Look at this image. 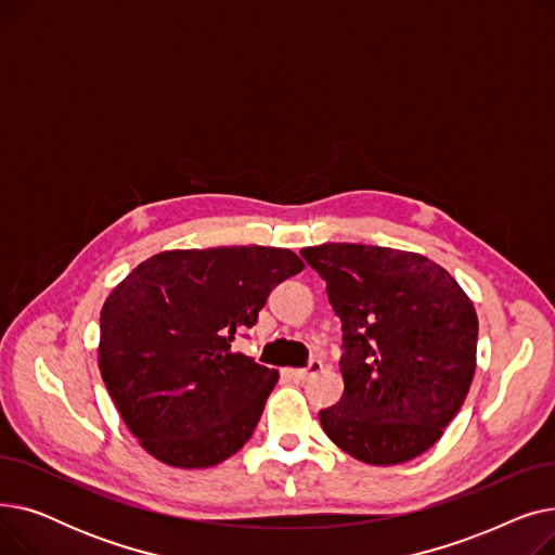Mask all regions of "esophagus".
Returning a JSON list of instances; mask_svg holds the SVG:
<instances>
[{
    "label": "esophagus",
    "instance_id": "esophagus-1",
    "mask_svg": "<svg viewBox=\"0 0 555 555\" xmlns=\"http://www.w3.org/2000/svg\"><path fill=\"white\" fill-rule=\"evenodd\" d=\"M322 369H324V364H322V362H319V360H312L306 369H289V371H287V375L293 377V380H297V383H306L308 377H312L314 373H319Z\"/></svg>",
    "mask_w": 555,
    "mask_h": 555
}]
</instances>
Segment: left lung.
Here are the masks:
<instances>
[{"mask_svg":"<svg viewBox=\"0 0 555 555\" xmlns=\"http://www.w3.org/2000/svg\"><path fill=\"white\" fill-rule=\"evenodd\" d=\"M341 322L344 396L319 412L328 439L371 465L412 461L468 396L479 319L439 262L391 247L301 249Z\"/></svg>","mask_w":555,"mask_h":555,"instance_id":"left-lung-1","label":"left lung"}]
</instances>
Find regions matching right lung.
I'll return each instance as SVG.
<instances>
[{
	"instance_id": "right-lung-1",
	"label": "right lung",
	"mask_w": 555,
	"mask_h": 555,
	"mask_svg": "<svg viewBox=\"0 0 555 555\" xmlns=\"http://www.w3.org/2000/svg\"><path fill=\"white\" fill-rule=\"evenodd\" d=\"M304 270L281 247L172 249L116 285L101 310L99 369L139 446L172 468L236 454L279 371L231 351L272 289Z\"/></svg>"
}]
</instances>
